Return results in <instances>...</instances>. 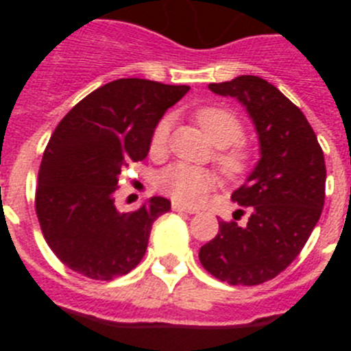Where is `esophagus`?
I'll return each mask as SVG.
<instances>
[{"instance_id":"obj_1","label":"esophagus","mask_w":351,"mask_h":351,"mask_svg":"<svg viewBox=\"0 0 351 351\" xmlns=\"http://www.w3.org/2000/svg\"><path fill=\"white\" fill-rule=\"evenodd\" d=\"M172 209L178 210V213H188V214L198 213V210L193 209V207H186L184 204H179V202H172Z\"/></svg>"}]
</instances>
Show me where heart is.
Returning a JSON list of instances; mask_svg holds the SVG:
<instances>
[{
  "label": "heart",
  "instance_id": "1",
  "mask_svg": "<svg viewBox=\"0 0 351 351\" xmlns=\"http://www.w3.org/2000/svg\"><path fill=\"white\" fill-rule=\"evenodd\" d=\"M195 121L204 130L216 151V163L226 178H239L247 172L253 160V149L243 141L244 126L243 121L234 110L219 105H206L195 110ZM170 128H172V116H163L154 126L151 133L149 149L151 153L158 154L167 147ZM218 178L213 170L200 169V167L188 165V163H173L167 169L160 170L156 176V186L178 202L197 204L210 188H214Z\"/></svg>",
  "mask_w": 351,
  "mask_h": 351
}]
</instances>
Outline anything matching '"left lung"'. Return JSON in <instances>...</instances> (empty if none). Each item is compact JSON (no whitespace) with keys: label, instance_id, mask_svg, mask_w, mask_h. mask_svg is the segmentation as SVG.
<instances>
[{"label":"left lung","instance_id":"8db88e82","mask_svg":"<svg viewBox=\"0 0 351 351\" xmlns=\"http://www.w3.org/2000/svg\"><path fill=\"white\" fill-rule=\"evenodd\" d=\"M237 98L255 123L258 165L232 200L250 210L246 225L218 219V235L200 247L207 272L228 285H262L283 272L308 243L325 202L324 151L295 104L255 75L209 84Z\"/></svg>","mask_w":351,"mask_h":351}]
</instances>
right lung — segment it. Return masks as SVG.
Listing matches in <instances>:
<instances>
[{
    "instance_id": "1",
    "label": "right lung",
    "mask_w": 351,
    "mask_h": 351,
    "mask_svg": "<svg viewBox=\"0 0 351 351\" xmlns=\"http://www.w3.org/2000/svg\"><path fill=\"white\" fill-rule=\"evenodd\" d=\"M190 86L145 79L108 82L79 101L51 135L35 191V209L49 247L77 274L110 281L137 267L151 226L170 210L153 197L141 209L114 206L121 170L149 153L151 133Z\"/></svg>"
}]
</instances>
